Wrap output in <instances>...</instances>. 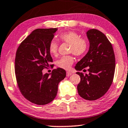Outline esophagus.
<instances>
[{
  "label": "esophagus",
  "instance_id": "34e87169",
  "mask_svg": "<svg viewBox=\"0 0 128 128\" xmlns=\"http://www.w3.org/2000/svg\"><path fill=\"white\" fill-rule=\"evenodd\" d=\"M71 74H72V73H71V72H69V71H67V76H71Z\"/></svg>",
  "mask_w": 128,
  "mask_h": 128
}]
</instances>
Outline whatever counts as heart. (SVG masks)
Returning <instances> with one entry per match:
<instances>
[{
  "mask_svg": "<svg viewBox=\"0 0 128 128\" xmlns=\"http://www.w3.org/2000/svg\"><path fill=\"white\" fill-rule=\"evenodd\" d=\"M61 42L70 44L69 52L76 57L84 55L88 48V42L86 38L80 37L77 33L70 31L61 34L59 36ZM48 50L52 56H56L58 51V44L54 40L51 41L48 46ZM74 60L71 56H63L57 61L58 67L62 69L68 70L74 62Z\"/></svg>",
  "mask_w": 128,
  "mask_h": 128,
  "instance_id": "b5f03b06",
  "label": "heart"
}]
</instances>
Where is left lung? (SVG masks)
Instances as JSON below:
<instances>
[{
    "mask_svg": "<svg viewBox=\"0 0 128 128\" xmlns=\"http://www.w3.org/2000/svg\"><path fill=\"white\" fill-rule=\"evenodd\" d=\"M90 42L87 54L76 64L77 71L88 67L86 76L77 72L81 78L77 86L78 94L86 100L94 101L104 95L113 82L115 57L113 47L104 34L96 29L86 32Z\"/></svg>",
    "mask_w": 128,
    "mask_h": 128,
    "instance_id": "obj_1",
    "label": "left lung"
}]
</instances>
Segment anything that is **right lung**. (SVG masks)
Segmentation results:
<instances>
[{
	"mask_svg": "<svg viewBox=\"0 0 128 128\" xmlns=\"http://www.w3.org/2000/svg\"><path fill=\"white\" fill-rule=\"evenodd\" d=\"M57 28H37L21 42L16 51L14 70L20 92L28 101L43 105L52 102L57 94L59 82L66 76L64 69H54L52 74L42 70L52 67L48 46Z\"/></svg>",
	"mask_w": 128,
	"mask_h": 128,
	"instance_id": "right-lung-1",
	"label": "right lung"
}]
</instances>
